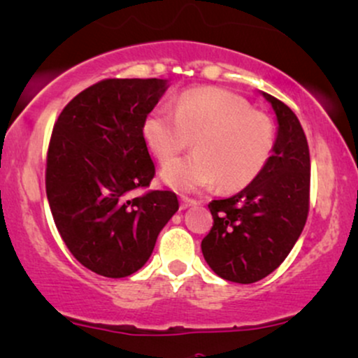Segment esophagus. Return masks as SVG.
Listing matches in <instances>:
<instances>
[{
  "label": "esophagus",
  "mask_w": 358,
  "mask_h": 358,
  "mask_svg": "<svg viewBox=\"0 0 358 358\" xmlns=\"http://www.w3.org/2000/svg\"><path fill=\"white\" fill-rule=\"evenodd\" d=\"M193 205H196V200H192V198H188V196L180 198V208L182 210L188 208V206H193Z\"/></svg>",
  "instance_id": "esophagus-1"
}]
</instances>
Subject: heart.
Listing matches in <instances>:
<instances>
[{
	"label": "heart",
	"mask_w": 358,
	"mask_h": 358,
	"mask_svg": "<svg viewBox=\"0 0 358 358\" xmlns=\"http://www.w3.org/2000/svg\"><path fill=\"white\" fill-rule=\"evenodd\" d=\"M143 138L162 165L196 140L195 154L163 170L170 187L195 192L218 182V188L234 192L248 187L264 171L273 155L277 128L242 94L196 88L180 94L173 111L160 106L146 116Z\"/></svg>",
	"instance_id": "b5f03b06"
}]
</instances>
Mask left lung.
Returning <instances> with one entry per match:
<instances>
[{
    "label": "left lung",
    "instance_id": "left-lung-1",
    "mask_svg": "<svg viewBox=\"0 0 358 358\" xmlns=\"http://www.w3.org/2000/svg\"><path fill=\"white\" fill-rule=\"evenodd\" d=\"M264 96L278 120L272 158L242 192L210 201L213 227L201 240L210 268L235 283L258 282L278 268L310 208V152L302 124L285 103Z\"/></svg>",
    "mask_w": 358,
    "mask_h": 358
}]
</instances>
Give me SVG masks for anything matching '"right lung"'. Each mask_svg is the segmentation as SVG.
Instances as JSON below:
<instances>
[{
	"instance_id": "add662e5",
	"label": "right lung",
	"mask_w": 358,
	"mask_h": 358,
	"mask_svg": "<svg viewBox=\"0 0 358 358\" xmlns=\"http://www.w3.org/2000/svg\"><path fill=\"white\" fill-rule=\"evenodd\" d=\"M166 80L108 78L64 106L46 155V196L71 255L108 278L135 273L178 210L173 192L148 190L155 176L143 123Z\"/></svg>"
}]
</instances>
